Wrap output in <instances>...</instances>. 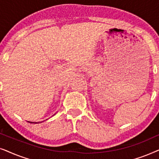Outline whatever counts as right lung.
<instances>
[{
  "label": "right lung",
  "mask_w": 159,
  "mask_h": 159,
  "mask_svg": "<svg viewBox=\"0 0 159 159\" xmlns=\"http://www.w3.org/2000/svg\"><path fill=\"white\" fill-rule=\"evenodd\" d=\"M28 122H30V123H32V124H38V122H32V121H28ZM39 122H40V121H39ZM40 122H41V121H40Z\"/></svg>",
  "instance_id": "1"
}]
</instances>
